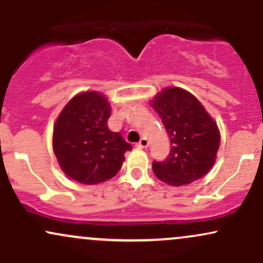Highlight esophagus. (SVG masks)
Returning <instances> with one entry per match:
<instances>
[{
	"label": "esophagus",
	"instance_id": "esophagus-1",
	"mask_svg": "<svg viewBox=\"0 0 263 263\" xmlns=\"http://www.w3.org/2000/svg\"><path fill=\"white\" fill-rule=\"evenodd\" d=\"M148 144H149V142L147 138H141L140 142H138V143H136V147H137V148H146V147H148Z\"/></svg>",
	"mask_w": 263,
	"mask_h": 263
}]
</instances>
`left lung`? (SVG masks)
<instances>
[{"mask_svg": "<svg viewBox=\"0 0 263 263\" xmlns=\"http://www.w3.org/2000/svg\"><path fill=\"white\" fill-rule=\"evenodd\" d=\"M151 106L171 138L167 158L153 162L156 177L173 186L203 178L213 168L220 147V131L213 117L193 93L177 86L164 87Z\"/></svg>", "mask_w": 263, "mask_h": 263, "instance_id": "1", "label": "left lung"}]
</instances>
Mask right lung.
Listing matches in <instances>:
<instances>
[{
	"mask_svg": "<svg viewBox=\"0 0 263 263\" xmlns=\"http://www.w3.org/2000/svg\"><path fill=\"white\" fill-rule=\"evenodd\" d=\"M110 115V102L98 91L78 93L65 105L53 128L54 155L65 176L93 185L121 170L132 146L108 129Z\"/></svg>",
	"mask_w": 263,
	"mask_h": 263,
	"instance_id": "obj_1",
	"label": "right lung"
}]
</instances>
